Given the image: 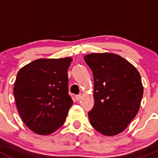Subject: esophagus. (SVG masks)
Listing matches in <instances>:
<instances>
[{
  "mask_svg": "<svg viewBox=\"0 0 158 158\" xmlns=\"http://www.w3.org/2000/svg\"><path fill=\"white\" fill-rule=\"evenodd\" d=\"M81 97H82V95H81V94H79V95H76V96H75V98H76V101H79L81 98Z\"/></svg>",
  "mask_w": 158,
  "mask_h": 158,
  "instance_id": "obj_1",
  "label": "esophagus"
}]
</instances>
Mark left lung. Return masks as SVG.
Listing matches in <instances>:
<instances>
[{"label":"left lung","mask_w":158,"mask_h":158,"mask_svg":"<svg viewBox=\"0 0 158 158\" xmlns=\"http://www.w3.org/2000/svg\"><path fill=\"white\" fill-rule=\"evenodd\" d=\"M93 73L94 106L89 111L97 131L113 136L123 131L136 116L143 96L141 76L120 56L109 52L84 56Z\"/></svg>","instance_id":"1"}]
</instances>
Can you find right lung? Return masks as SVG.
I'll list each match as a JSON object with an SVG mask.
<instances>
[{
  "mask_svg": "<svg viewBox=\"0 0 158 158\" xmlns=\"http://www.w3.org/2000/svg\"><path fill=\"white\" fill-rule=\"evenodd\" d=\"M73 59H39L19 70L14 88L25 125L38 135L53 133L64 124L73 100L67 70Z\"/></svg>",
  "mask_w": 158,
  "mask_h": 158,
  "instance_id": "obj_1",
  "label": "right lung"
}]
</instances>
